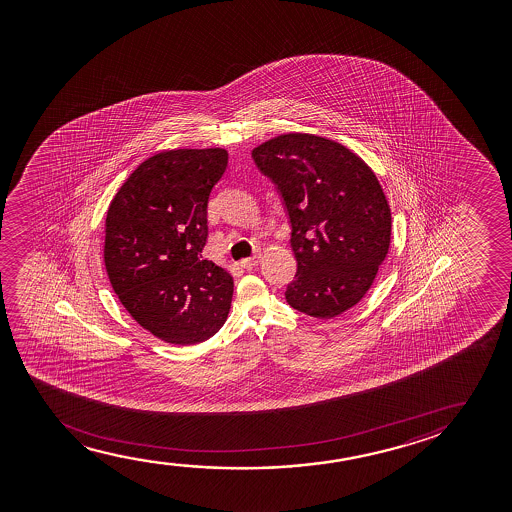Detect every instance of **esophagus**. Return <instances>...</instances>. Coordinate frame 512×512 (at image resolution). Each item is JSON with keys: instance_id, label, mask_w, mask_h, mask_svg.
<instances>
[{"instance_id": "obj_1", "label": "esophagus", "mask_w": 512, "mask_h": 512, "mask_svg": "<svg viewBox=\"0 0 512 512\" xmlns=\"http://www.w3.org/2000/svg\"><path fill=\"white\" fill-rule=\"evenodd\" d=\"M260 264V255H252V257H248V259L241 260V266L245 267V269H252V267L259 266Z\"/></svg>"}]
</instances>
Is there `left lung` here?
I'll return each instance as SVG.
<instances>
[{"label": "left lung", "instance_id": "left-lung-1", "mask_svg": "<svg viewBox=\"0 0 512 512\" xmlns=\"http://www.w3.org/2000/svg\"><path fill=\"white\" fill-rule=\"evenodd\" d=\"M255 166L280 194L297 273L287 302L334 318L371 288L385 260L392 215L378 178L341 143L290 133L253 148Z\"/></svg>", "mask_w": 512, "mask_h": 512}]
</instances>
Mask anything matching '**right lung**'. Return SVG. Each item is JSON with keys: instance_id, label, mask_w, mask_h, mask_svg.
<instances>
[{"instance_id": "1", "label": "right lung", "mask_w": 512, "mask_h": 512, "mask_svg": "<svg viewBox=\"0 0 512 512\" xmlns=\"http://www.w3.org/2000/svg\"><path fill=\"white\" fill-rule=\"evenodd\" d=\"M227 159L224 148L152 155L106 213L105 266L113 292L143 329L166 343H203L231 309V274L201 255L211 189Z\"/></svg>"}]
</instances>
